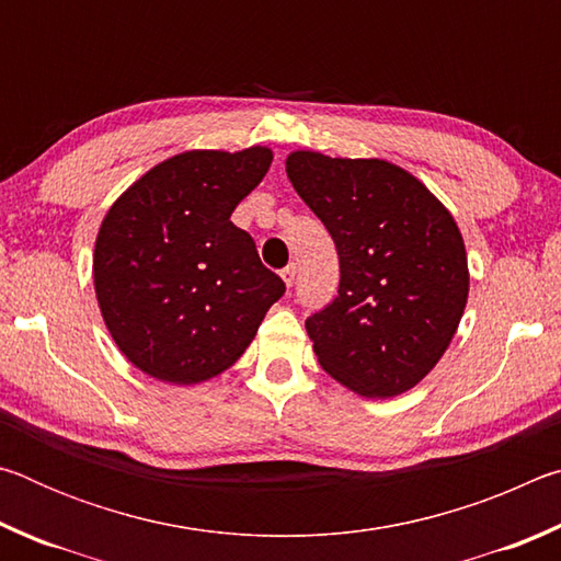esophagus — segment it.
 <instances>
[{
  "instance_id": "esophagus-1",
  "label": "esophagus",
  "mask_w": 561,
  "mask_h": 561,
  "mask_svg": "<svg viewBox=\"0 0 561 561\" xmlns=\"http://www.w3.org/2000/svg\"><path fill=\"white\" fill-rule=\"evenodd\" d=\"M294 277H297V264H287V267L282 270V279H284V284H287V287H291V284H294Z\"/></svg>"
}]
</instances>
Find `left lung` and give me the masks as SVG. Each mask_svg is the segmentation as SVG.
I'll return each mask as SVG.
<instances>
[{"mask_svg": "<svg viewBox=\"0 0 561 561\" xmlns=\"http://www.w3.org/2000/svg\"><path fill=\"white\" fill-rule=\"evenodd\" d=\"M287 175L339 252L336 299L307 319L321 368L358 396L405 393L438 364L468 304L458 225L388 160L294 150Z\"/></svg>", "mask_w": 561, "mask_h": 561, "instance_id": "8db88e82", "label": "left lung"}]
</instances>
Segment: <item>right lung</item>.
Segmentation results:
<instances>
[{"label":"right lung","instance_id":"1","mask_svg":"<svg viewBox=\"0 0 561 561\" xmlns=\"http://www.w3.org/2000/svg\"><path fill=\"white\" fill-rule=\"evenodd\" d=\"M272 150H185L138 178L101 222L93 287L133 366L175 386L222 374L252 344L284 282L230 215Z\"/></svg>","mask_w":561,"mask_h":561}]
</instances>
